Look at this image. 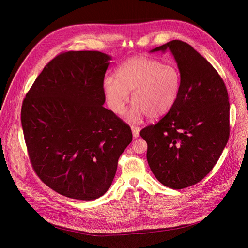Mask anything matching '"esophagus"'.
Listing matches in <instances>:
<instances>
[{
	"label": "esophagus",
	"instance_id": "obj_1",
	"mask_svg": "<svg viewBox=\"0 0 248 248\" xmlns=\"http://www.w3.org/2000/svg\"><path fill=\"white\" fill-rule=\"evenodd\" d=\"M132 134H133V137L134 138H138L140 136V128L139 127H135V126H132Z\"/></svg>",
	"mask_w": 248,
	"mask_h": 248
}]
</instances>
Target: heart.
<instances>
[{
	"label": "heart",
	"mask_w": 248,
	"mask_h": 248,
	"mask_svg": "<svg viewBox=\"0 0 248 248\" xmlns=\"http://www.w3.org/2000/svg\"><path fill=\"white\" fill-rule=\"evenodd\" d=\"M181 84L176 66L139 56L123 62L116 77H105L103 87L109 108L117 115L125 112L132 92L133 106L127 119L139 123L146 115L155 119L168 113L178 100Z\"/></svg>",
	"instance_id": "b5f03b06"
}]
</instances>
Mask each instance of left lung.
<instances>
[{"instance_id":"obj_1","label":"left lung","mask_w":248,"mask_h":248,"mask_svg":"<svg viewBox=\"0 0 248 248\" xmlns=\"http://www.w3.org/2000/svg\"><path fill=\"white\" fill-rule=\"evenodd\" d=\"M155 52L173 55L181 90L172 109L140 135L156 179L181 189L202 181L220 158L230 136L229 95L216 69L186 42L173 40Z\"/></svg>"}]
</instances>
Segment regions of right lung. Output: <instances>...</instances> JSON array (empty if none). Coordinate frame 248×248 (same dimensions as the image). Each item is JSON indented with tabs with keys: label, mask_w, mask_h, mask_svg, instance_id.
<instances>
[{
	"label": "right lung",
	"mask_w": 248,
	"mask_h": 248,
	"mask_svg": "<svg viewBox=\"0 0 248 248\" xmlns=\"http://www.w3.org/2000/svg\"><path fill=\"white\" fill-rule=\"evenodd\" d=\"M110 60L96 51L62 53L44 67L22 104L21 125L34 171L70 199L104 195L132 141L130 127L103 106Z\"/></svg>",
	"instance_id": "right-lung-1"
}]
</instances>
